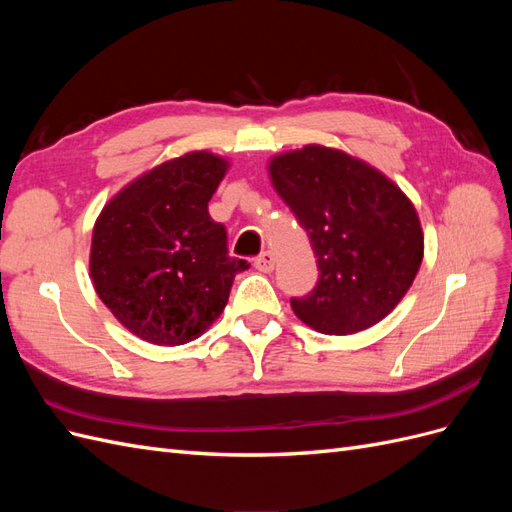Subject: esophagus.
Segmentation results:
<instances>
[{"mask_svg": "<svg viewBox=\"0 0 512 512\" xmlns=\"http://www.w3.org/2000/svg\"><path fill=\"white\" fill-rule=\"evenodd\" d=\"M254 265H256V269L258 271H262V273H271L273 271V267H275V256H273V252H262L256 260H254Z\"/></svg>", "mask_w": 512, "mask_h": 512, "instance_id": "1", "label": "esophagus"}]
</instances>
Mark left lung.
I'll use <instances>...</instances> for the list:
<instances>
[{
    "label": "left lung",
    "instance_id": "1",
    "mask_svg": "<svg viewBox=\"0 0 512 512\" xmlns=\"http://www.w3.org/2000/svg\"><path fill=\"white\" fill-rule=\"evenodd\" d=\"M269 177L320 271L307 297L290 299L297 318L324 335H352L389 316L423 262L412 200L378 168L322 145L271 158Z\"/></svg>",
    "mask_w": 512,
    "mask_h": 512
}]
</instances>
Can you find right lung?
<instances>
[{
	"instance_id": "right-lung-1",
	"label": "right lung",
	"mask_w": 512,
	"mask_h": 512,
	"mask_svg": "<svg viewBox=\"0 0 512 512\" xmlns=\"http://www.w3.org/2000/svg\"><path fill=\"white\" fill-rule=\"evenodd\" d=\"M226 170L211 151L183 153L130 181L98 215L89 277L111 314L149 344L203 335L250 267L228 256L226 228L207 209Z\"/></svg>"
}]
</instances>
